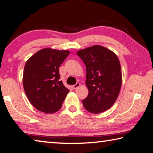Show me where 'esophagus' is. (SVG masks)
<instances>
[{
    "label": "esophagus",
    "instance_id": "34e87169",
    "mask_svg": "<svg viewBox=\"0 0 153 153\" xmlns=\"http://www.w3.org/2000/svg\"><path fill=\"white\" fill-rule=\"evenodd\" d=\"M80 86V83H79V82H77L76 84H75V85L73 86V89H76V88H79Z\"/></svg>",
    "mask_w": 153,
    "mask_h": 153
}]
</instances>
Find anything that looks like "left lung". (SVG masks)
Here are the masks:
<instances>
[{
	"label": "left lung",
	"instance_id": "1",
	"mask_svg": "<svg viewBox=\"0 0 153 153\" xmlns=\"http://www.w3.org/2000/svg\"><path fill=\"white\" fill-rule=\"evenodd\" d=\"M86 66L88 94L82 104L86 111L98 114L107 111L119 96L122 85L121 67L116 54L100 45L76 53Z\"/></svg>",
	"mask_w": 153,
	"mask_h": 153
}]
</instances>
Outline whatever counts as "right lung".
I'll return each instance as SVG.
<instances>
[{
	"label": "right lung",
	"instance_id": "obj_1",
	"mask_svg": "<svg viewBox=\"0 0 153 153\" xmlns=\"http://www.w3.org/2000/svg\"><path fill=\"white\" fill-rule=\"evenodd\" d=\"M70 53L67 50L45 48L26 62L22 83L28 100L37 110L54 113L61 108L69 90L60 80L59 68Z\"/></svg>",
	"mask_w": 153,
	"mask_h": 153
}]
</instances>
